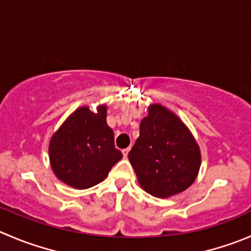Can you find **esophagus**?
<instances>
[{"label":"esophagus","instance_id":"34e87169","mask_svg":"<svg viewBox=\"0 0 251 251\" xmlns=\"http://www.w3.org/2000/svg\"><path fill=\"white\" fill-rule=\"evenodd\" d=\"M128 152H130V148H125V150H123V154H124V157L127 158Z\"/></svg>","mask_w":251,"mask_h":251}]
</instances>
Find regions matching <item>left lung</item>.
Segmentation results:
<instances>
[{
  "label": "left lung",
  "mask_w": 251,
  "mask_h": 251,
  "mask_svg": "<svg viewBox=\"0 0 251 251\" xmlns=\"http://www.w3.org/2000/svg\"><path fill=\"white\" fill-rule=\"evenodd\" d=\"M128 159L142 189L155 198H169L195 181L201 153L185 124L164 106L153 104L140 124Z\"/></svg>",
  "instance_id": "obj_1"
}]
</instances>
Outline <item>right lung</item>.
I'll use <instances>...</instances> for the list:
<instances>
[{"label":"right lung","instance_id":"add662e5","mask_svg":"<svg viewBox=\"0 0 251 251\" xmlns=\"http://www.w3.org/2000/svg\"><path fill=\"white\" fill-rule=\"evenodd\" d=\"M49 157L56 176L75 189L103 181L123 158L106 124V105H99L97 113L88 106L72 113L51 137Z\"/></svg>","mask_w":251,"mask_h":251}]
</instances>
